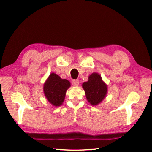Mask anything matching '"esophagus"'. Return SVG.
Instances as JSON below:
<instances>
[{
	"mask_svg": "<svg viewBox=\"0 0 152 152\" xmlns=\"http://www.w3.org/2000/svg\"><path fill=\"white\" fill-rule=\"evenodd\" d=\"M72 85L74 86H76L79 84V80H73L72 81Z\"/></svg>",
	"mask_w": 152,
	"mask_h": 152,
	"instance_id": "esophagus-1",
	"label": "esophagus"
}]
</instances>
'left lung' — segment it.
<instances>
[{
  "label": "left lung",
  "instance_id": "1",
  "mask_svg": "<svg viewBox=\"0 0 152 152\" xmlns=\"http://www.w3.org/2000/svg\"><path fill=\"white\" fill-rule=\"evenodd\" d=\"M82 88L85 91L87 100L93 106L101 103L107 94V86L102 81L100 74L96 72L89 76L88 82L83 83Z\"/></svg>",
  "mask_w": 152,
  "mask_h": 152
}]
</instances>
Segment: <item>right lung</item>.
Returning <instances> with one entry per match:
<instances>
[{"mask_svg": "<svg viewBox=\"0 0 152 152\" xmlns=\"http://www.w3.org/2000/svg\"><path fill=\"white\" fill-rule=\"evenodd\" d=\"M70 83L65 79H61L57 74H50L44 84V93L46 98L54 106H59L63 104L66 90Z\"/></svg>", "mask_w": 152, "mask_h": 152, "instance_id": "right-lung-1", "label": "right lung"}]
</instances>
